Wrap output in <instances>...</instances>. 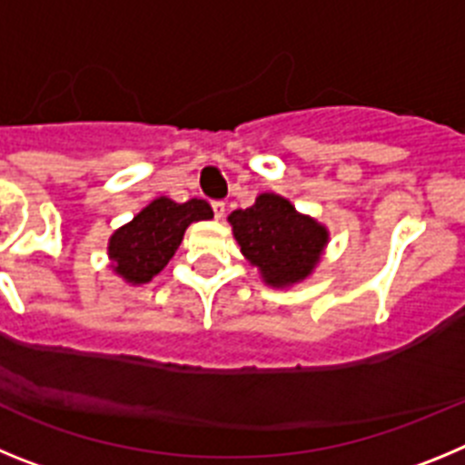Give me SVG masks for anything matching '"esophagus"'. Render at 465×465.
<instances>
[{
	"label": "esophagus",
	"mask_w": 465,
	"mask_h": 465,
	"mask_svg": "<svg viewBox=\"0 0 465 465\" xmlns=\"http://www.w3.org/2000/svg\"><path fill=\"white\" fill-rule=\"evenodd\" d=\"M212 209H213V216H216V219H223L225 216V203H212Z\"/></svg>",
	"instance_id": "34e87169"
}]
</instances>
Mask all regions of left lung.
Segmentation results:
<instances>
[{
    "instance_id": "8db88e82",
    "label": "left lung",
    "mask_w": 465,
    "mask_h": 465,
    "mask_svg": "<svg viewBox=\"0 0 465 465\" xmlns=\"http://www.w3.org/2000/svg\"><path fill=\"white\" fill-rule=\"evenodd\" d=\"M242 256L272 289H289L312 277L322 262L331 232L277 193H261L256 203L228 216Z\"/></svg>"
}]
</instances>
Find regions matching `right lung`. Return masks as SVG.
I'll return each mask as SVG.
<instances>
[{
    "label": "right lung",
    "mask_w": 465,
    "mask_h": 465,
    "mask_svg": "<svg viewBox=\"0 0 465 465\" xmlns=\"http://www.w3.org/2000/svg\"><path fill=\"white\" fill-rule=\"evenodd\" d=\"M209 219L213 212L204 200L193 197L179 204L165 195L155 197L130 223L114 230L106 246L109 268L130 286L149 283L174 256L188 225Z\"/></svg>",
    "instance_id": "add662e5"
}]
</instances>
